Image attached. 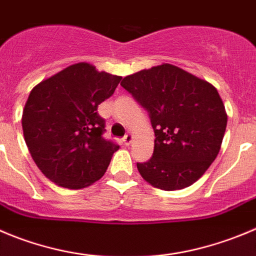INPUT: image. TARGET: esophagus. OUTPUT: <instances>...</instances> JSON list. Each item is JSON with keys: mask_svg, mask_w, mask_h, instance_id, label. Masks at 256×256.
Segmentation results:
<instances>
[{"mask_svg": "<svg viewBox=\"0 0 256 256\" xmlns=\"http://www.w3.org/2000/svg\"><path fill=\"white\" fill-rule=\"evenodd\" d=\"M132 140H133L132 134H130V133H128V134L124 136V138H123V143H124V146H130V143H132Z\"/></svg>", "mask_w": 256, "mask_h": 256, "instance_id": "1", "label": "esophagus"}]
</instances>
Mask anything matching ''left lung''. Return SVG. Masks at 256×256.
Returning <instances> with one entry per match:
<instances>
[{"instance_id": "obj_1", "label": "left lung", "mask_w": 256, "mask_h": 256, "mask_svg": "<svg viewBox=\"0 0 256 256\" xmlns=\"http://www.w3.org/2000/svg\"><path fill=\"white\" fill-rule=\"evenodd\" d=\"M120 85L148 112L154 130L152 158L137 163L143 180L164 191L194 184L218 157L228 124L216 88L172 64L128 75Z\"/></svg>"}]
</instances>
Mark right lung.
Listing matches in <instances>:
<instances>
[{
    "label": "right lung",
    "instance_id": "1",
    "mask_svg": "<svg viewBox=\"0 0 256 256\" xmlns=\"http://www.w3.org/2000/svg\"><path fill=\"white\" fill-rule=\"evenodd\" d=\"M122 76L78 62L38 82L22 113L26 146L36 166L58 186L79 190L103 177L119 146L103 138L98 106Z\"/></svg>",
    "mask_w": 256,
    "mask_h": 256
}]
</instances>
